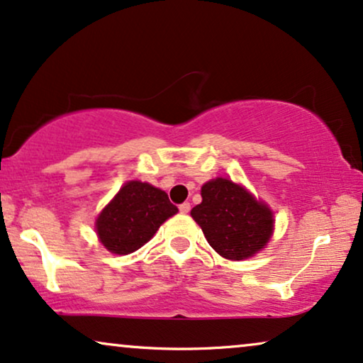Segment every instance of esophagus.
<instances>
[{
  "label": "esophagus",
  "instance_id": "34e87169",
  "mask_svg": "<svg viewBox=\"0 0 363 363\" xmlns=\"http://www.w3.org/2000/svg\"><path fill=\"white\" fill-rule=\"evenodd\" d=\"M178 208H180L182 213H188V211H190V203H188V201H185V203H182L180 206H178Z\"/></svg>",
  "mask_w": 363,
  "mask_h": 363
}]
</instances>
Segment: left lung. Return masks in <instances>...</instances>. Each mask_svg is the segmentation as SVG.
Masks as SVG:
<instances>
[{
  "label": "left lung",
  "mask_w": 363,
  "mask_h": 363,
  "mask_svg": "<svg viewBox=\"0 0 363 363\" xmlns=\"http://www.w3.org/2000/svg\"><path fill=\"white\" fill-rule=\"evenodd\" d=\"M201 203L191 216L203 230L211 248L228 260L252 257L270 240L272 211L243 186L216 178L201 186Z\"/></svg>",
  "instance_id": "1"
}]
</instances>
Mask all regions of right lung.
<instances>
[{"label":"right lung","instance_id":"obj_1","mask_svg":"<svg viewBox=\"0 0 363 363\" xmlns=\"http://www.w3.org/2000/svg\"><path fill=\"white\" fill-rule=\"evenodd\" d=\"M177 211L164 191L148 183L128 182L98 216L96 233L108 250L126 255L143 247Z\"/></svg>","mask_w":363,"mask_h":363}]
</instances>
